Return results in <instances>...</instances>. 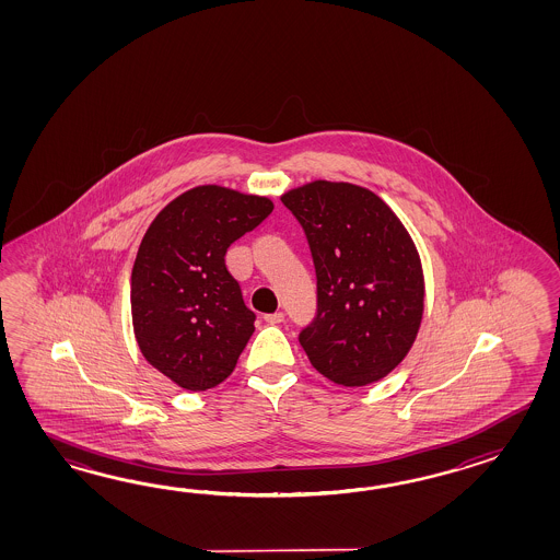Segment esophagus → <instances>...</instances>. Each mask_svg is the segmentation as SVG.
Returning <instances> with one entry per match:
<instances>
[{
    "label": "esophagus",
    "mask_w": 560,
    "mask_h": 560,
    "mask_svg": "<svg viewBox=\"0 0 560 560\" xmlns=\"http://www.w3.org/2000/svg\"><path fill=\"white\" fill-rule=\"evenodd\" d=\"M264 320L268 322V324H280V322H284V312H275V314H266V316H264Z\"/></svg>",
    "instance_id": "34e87169"
}]
</instances>
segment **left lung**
I'll use <instances>...</instances> for the list:
<instances>
[{"mask_svg":"<svg viewBox=\"0 0 560 560\" xmlns=\"http://www.w3.org/2000/svg\"><path fill=\"white\" fill-rule=\"evenodd\" d=\"M308 238L316 318L300 332L312 366L346 388L390 374L417 340L424 275L390 206L348 182L314 179L282 194Z\"/></svg>","mask_w":560,"mask_h":560,"instance_id":"obj_1","label":"left lung"}]
</instances>
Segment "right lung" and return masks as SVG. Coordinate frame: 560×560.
Listing matches in <instances>:
<instances>
[{"label":"right lung","instance_id":"right-lung-1","mask_svg":"<svg viewBox=\"0 0 560 560\" xmlns=\"http://www.w3.org/2000/svg\"><path fill=\"white\" fill-rule=\"evenodd\" d=\"M266 196L196 186L155 215L131 268V322L143 358L184 390L214 388L236 369L254 312L226 250L266 220Z\"/></svg>","mask_w":560,"mask_h":560}]
</instances>
